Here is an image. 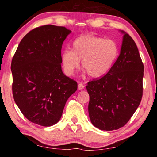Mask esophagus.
<instances>
[{
  "label": "esophagus",
  "mask_w": 157,
  "mask_h": 157,
  "mask_svg": "<svg viewBox=\"0 0 157 157\" xmlns=\"http://www.w3.org/2000/svg\"><path fill=\"white\" fill-rule=\"evenodd\" d=\"M84 88V86L83 84H81V83L78 84V89L79 90H80V91H81V90H83Z\"/></svg>",
  "instance_id": "obj_1"
}]
</instances>
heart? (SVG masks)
Wrapping results in <instances>:
<instances>
[{"instance_id":"heart-1","label":"heart","mask_w":157,"mask_h":157,"mask_svg":"<svg viewBox=\"0 0 157 157\" xmlns=\"http://www.w3.org/2000/svg\"><path fill=\"white\" fill-rule=\"evenodd\" d=\"M118 52V46L111 39L84 34L74 40L73 50H63L61 60L67 75H73L82 60V68L90 77L96 78L108 72L115 62Z\"/></svg>"}]
</instances>
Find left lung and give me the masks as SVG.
I'll return each mask as SVG.
<instances>
[{
  "label": "left lung",
  "instance_id": "left-lung-1",
  "mask_svg": "<svg viewBox=\"0 0 157 157\" xmlns=\"http://www.w3.org/2000/svg\"><path fill=\"white\" fill-rule=\"evenodd\" d=\"M124 34L120 55L108 73L88 82L89 114L94 125L111 131L125 125L143 96L144 66L133 39Z\"/></svg>",
  "mask_w": 157,
  "mask_h": 157
}]
</instances>
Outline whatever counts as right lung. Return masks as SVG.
Segmentation results:
<instances>
[{"instance_id": "obj_1", "label": "right lung", "mask_w": 157, "mask_h": 157, "mask_svg": "<svg viewBox=\"0 0 157 157\" xmlns=\"http://www.w3.org/2000/svg\"><path fill=\"white\" fill-rule=\"evenodd\" d=\"M71 33L62 26L36 28L21 41L12 58V94L28 121L50 127L60 120L78 83L62 70L61 50Z\"/></svg>"}]
</instances>
